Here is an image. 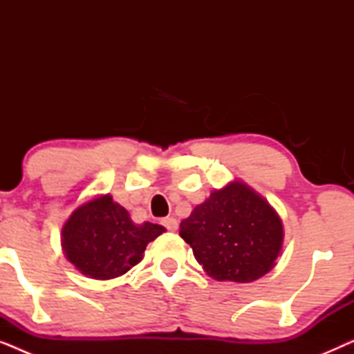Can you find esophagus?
Here are the masks:
<instances>
[{
    "label": "esophagus",
    "mask_w": 354,
    "mask_h": 354,
    "mask_svg": "<svg viewBox=\"0 0 354 354\" xmlns=\"http://www.w3.org/2000/svg\"><path fill=\"white\" fill-rule=\"evenodd\" d=\"M162 225L166 227L169 232H176L177 227H178L177 221L174 219V217H166V219H162Z\"/></svg>",
    "instance_id": "esophagus-1"
}]
</instances>
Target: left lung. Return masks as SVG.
Here are the masks:
<instances>
[{
  "label": "left lung",
  "instance_id": "1",
  "mask_svg": "<svg viewBox=\"0 0 354 354\" xmlns=\"http://www.w3.org/2000/svg\"><path fill=\"white\" fill-rule=\"evenodd\" d=\"M180 236L207 275L246 283L274 268L283 229L264 198L234 182L212 192L180 222Z\"/></svg>",
  "mask_w": 354,
  "mask_h": 354
}]
</instances>
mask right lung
I'll use <instances>...</instances> for the list:
<instances>
[{
	"mask_svg": "<svg viewBox=\"0 0 354 354\" xmlns=\"http://www.w3.org/2000/svg\"><path fill=\"white\" fill-rule=\"evenodd\" d=\"M164 230L151 222L135 225L127 209L104 195L72 212L62 229V250L82 274L108 280L138 264L147 245Z\"/></svg>",
	"mask_w": 354,
	"mask_h": 354,
	"instance_id": "obj_1",
	"label": "right lung"
}]
</instances>
